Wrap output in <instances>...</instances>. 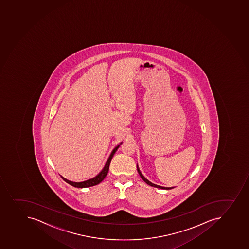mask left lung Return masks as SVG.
<instances>
[{
    "mask_svg": "<svg viewBox=\"0 0 249 249\" xmlns=\"http://www.w3.org/2000/svg\"><path fill=\"white\" fill-rule=\"evenodd\" d=\"M137 170L138 173L140 174V178H142V180H144V182L147 183V185H151L152 187L159 188V189H163V190H171V189H173L174 187H163V186H160V185H157L156 184H153V183L151 182L149 180L146 179V178H144V176L142 175L141 172H140V168H139V166L137 164Z\"/></svg>",
    "mask_w": 249,
    "mask_h": 249,
    "instance_id": "left-lung-1",
    "label": "left lung"
}]
</instances>
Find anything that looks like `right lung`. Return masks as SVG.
<instances>
[{
  "label": "right lung",
  "mask_w": 249,
  "mask_h": 249,
  "mask_svg": "<svg viewBox=\"0 0 249 249\" xmlns=\"http://www.w3.org/2000/svg\"><path fill=\"white\" fill-rule=\"evenodd\" d=\"M122 143H123V142L118 145L117 147H114L111 153L109 155V158L107 160V163L105 164L104 168H102V170L101 171L96 177H94V178L85 180V181H81V182H73V181H71V180H67L66 178H64V177H62V176H60V177H61L62 179H63L64 181H66L67 183H69V185H72L74 187L86 188L98 185V184L102 182V180H104L105 178L107 177L108 171H109V163L111 162L112 158H113L114 153L116 152L117 150L120 147V145H121Z\"/></svg>",
  "instance_id": "add662e5"
}]
</instances>
